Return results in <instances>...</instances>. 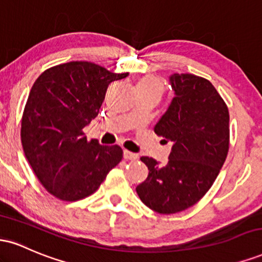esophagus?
<instances>
[{
    "mask_svg": "<svg viewBox=\"0 0 262 262\" xmlns=\"http://www.w3.org/2000/svg\"><path fill=\"white\" fill-rule=\"evenodd\" d=\"M123 156H124L125 160H135V159L138 158L137 154L129 151V150H124V151H123Z\"/></svg>",
    "mask_w": 262,
    "mask_h": 262,
    "instance_id": "obj_1",
    "label": "esophagus"
}]
</instances>
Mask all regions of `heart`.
Returning a JSON list of instances; mask_svg holds the SVG:
<instances>
[{
    "instance_id": "heart-1",
    "label": "heart",
    "mask_w": 262,
    "mask_h": 262,
    "mask_svg": "<svg viewBox=\"0 0 262 262\" xmlns=\"http://www.w3.org/2000/svg\"><path fill=\"white\" fill-rule=\"evenodd\" d=\"M137 90H146V91L154 92L158 97H161V95L165 91L164 82L156 76H144L138 81L137 83Z\"/></svg>"
}]
</instances>
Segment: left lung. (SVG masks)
Segmentation results:
<instances>
[{"instance_id":"1","label":"left lung","mask_w":262,"mask_h":262,"mask_svg":"<svg viewBox=\"0 0 262 262\" xmlns=\"http://www.w3.org/2000/svg\"><path fill=\"white\" fill-rule=\"evenodd\" d=\"M175 97L154 132L172 141L166 165L141 156L149 175L137 187L141 202L160 214L189 208L212 187L229 151V111L215 87L192 74L170 77Z\"/></svg>"}]
</instances>
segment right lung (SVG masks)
<instances>
[{
    "label": "right lung",
    "mask_w": 262,
    "mask_h": 262,
    "mask_svg": "<svg viewBox=\"0 0 262 262\" xmlns=\"http://www.w3.org/2000/svg\"><path fill=\"white\" fill-rule=\"evenodd\" d=\"M127 76L90 61H70L35 80L20 140L35 176L54 197L74 202L91 196L121 162V146L89 141L82 129L97 117L108 85Z\"/></svg>",
    "instance_id": "add662e5"
}]
</instances>
